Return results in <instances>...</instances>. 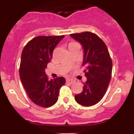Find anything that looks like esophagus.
Instances as JSON below:
<instances>
[{"mask_svg":"<svg viewBox=\"0 0 134 134\" xmlns=\"http://www.w3.org/2000/svg\"><path fill=\"white\" fill-rule=\"evenodd\" d=\"M66 82H68V83H69L70 85H72V84L74 83V81L72 80V79H66Z\"/></svg>","mask_w":134,"mask_h":134,"instance_id":"34e87169","label":"esophagus"}]
</instances>
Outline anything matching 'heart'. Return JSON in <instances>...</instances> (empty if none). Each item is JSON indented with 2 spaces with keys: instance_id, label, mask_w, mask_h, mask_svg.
Segmentation results:
<instances>
[{
  "instance_id": "heart-1",
  "label": "heart",
  "mask_w": 134,
  "mask_h": 134,
  "mask_svg": "<svg viewBox=\"0 0 134 134\" xmlns=\"http://www.w3.org/2000/svg\"><path fill=\"white\" fill-rule=\"evenodd\" d=\"M75 43V42H71V43H70V44H69V45H71V44H73V43Z\"/></svg>"
}]
</instances>
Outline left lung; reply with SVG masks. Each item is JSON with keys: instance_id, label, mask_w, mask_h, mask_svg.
Masks as SVG:
<instances>
[{"instance_id": "left-lung-1", "label": "left lung", "mask_w": 134, "mask_h": 134, "mask_svg": "<svg viewBox=\"0 0 134 134\" xmlns=\"http://www.w3.org/2000/svg\"><path fill=\"white\" fill-rule=\"evenodd\" d=\"M84 48L85 76L83 91L75 95L76 101L83 106H92L99 103L105 95L112 74V60L103 41L95 34L85 31L70 34Z\"/></svg>"}]
</instances>
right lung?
I'll list each match as a JSON object with an SVG mask.
<instances>
[{
    "mask_svg": "<svg viewBox=\"0 0 134 134\" xmlns=\"http://www.w3.org/2000/svg\"><path fill=\"white\" fill-rule=\"evenodd\" d=\"M64 35L37 36L24 47L21 54L19 76L29 99L37 105L49 107L58 99L60 88L66 82L64 77L48 79L45 72L52 58L55 46Z\"/></svg>",
    "mask_w": 134,
    "mask_h": 134,
    "instance_id": "add662e5",
    "label": "right lung"
}]
</instances>
